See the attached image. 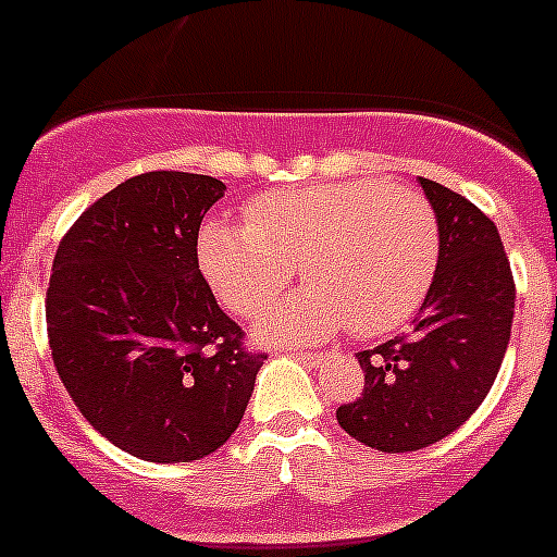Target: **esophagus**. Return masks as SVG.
Returning <instances> with one entry per match:
<instances>
[{
	"mask_svg": "<svg viewBox=\"0 0 557 557\" xmlns=\"http://www.w3.org/2000/svg\"><path fill=\"white\" fill-rule=\"evenodd\" d=\"M287 354L289 357H295V359H301V362H307V366H314V362H318V354H307V351H298V348H287Z\"/></svg>",
	"mask_w": 557,
	"mask_h": 557,
	"instance_id": "obj_1",
	"label": "esophagus"
}]
</instances>
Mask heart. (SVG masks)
Here are the masks:
<instances>
[{"label": "heart", "mask_w": 557, "mask_h": 557, "mask_svg": "<svg viewBox=\"0 0 557 557\" xmlns=\"http://www.w3.org/2000/svg\"><path fill=\"white\" fill-rule=\"evenodd\" d=\"M195 250L211 293L243 318L301 268L309 284L259 318L256 339L321 343L346 326L385 334L410 321L435 282L441 228L416 189L351 178L264 191L245 220H206Z\"/></svg>", "instance_id": "obj_1"}]
</instances>
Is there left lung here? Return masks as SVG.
Wrapping results in <instances>:
<instances>
[{"label":"left lung","instance_id":"obj_1","mask_svg":"<svg viewBox=\"0 0 557 557\" xmlns=\"http://www.w3.org/2000/svg\"><path fill=\"white\" fill-rule=\"evenodd\" d=\"M435 209L441 259L410 337L359 351L366 391L337 424L379 451H416L466 424L508 351L516 287L499 231L471 200L418 178Z\"/></svg>","mask_w":557,"mask_h":557}]
</instances>
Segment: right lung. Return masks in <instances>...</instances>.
Here are the masks:
<instances>
[{
  "instance_id": "1",
  "label": "right lung",
  "mask_w": 557,
  "mask_h": 557,
  "mask_svg": "<svg viewBox=\"0 0 557 557\" xmlns=\"http://www.w3.org/2000/svg\"><path fill=\"white\" fill-rule=\"evenodd\" d=\"M223 191L191 172L127 178L83 211L52 262L58 376L88 424L139 460L218 451L268 359L245 351L198 268L200 223Z\"/></svg>"
}]
</instances>
